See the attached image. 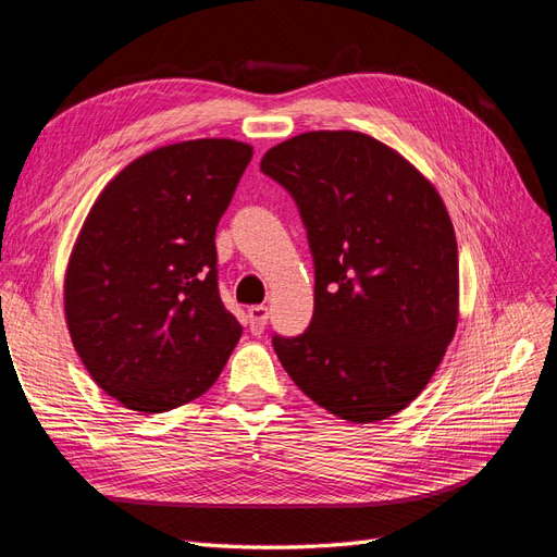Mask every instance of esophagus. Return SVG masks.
Instances as JSON below:
<instances>
[{"mask_svg":"<svg viewBox=\"0 0 557 557\" xmlns=\"http://www.w3.org/2000/svg\"><path fill=\"white\" fill-rule=\"evenodd\" d=\"M267 318H269V309L264 305H256L248 309V325L252 334H262L264 325H267Z\"/></svg>","mask_w":557,"mask_h":557,"instance_id":"esophagus-1","label":"esophagus"}]
</instances>
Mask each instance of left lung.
<instances>
[{
  "label": "left lung",
  "instance_id": "1",
  "mask_svg": "<svg viewBox=\"0 0 557 557\" xmlns=\"http://www.w3.org/2000/svg\"><path fill=\"white\" fill-rule=\"evenodd\" d=\"M262 174L290 193L313 256V318L274 334L307 397L376 423L423 393L458 327V244L440 193L362 132H307L269 148Z\"/></svg>",
  "mask_w": 557,
  "mask_h": 557
}]
</instances>
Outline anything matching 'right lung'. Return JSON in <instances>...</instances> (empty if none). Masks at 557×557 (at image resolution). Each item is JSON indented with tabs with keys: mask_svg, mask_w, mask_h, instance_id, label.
Here are the masks:
<instances>
[{
	"mask_svg": "<svg viewBox=\"0 0 557 557\" xmlns=\"http://www.w3.org/2000/svg\"><path fill=\"white\" fill-rule=\"evenodd\" d=\"M250 158L232 139L150 150L83 223L64 276L66 325L95 383L132 411L205 395L239 342L218 293L215 227Z\"/></svg>",
	"mask_w": 557,
	"mask_h": 557,
	"instance_id": "obj_1",
	"label": "right lung"
}]
</instances>
